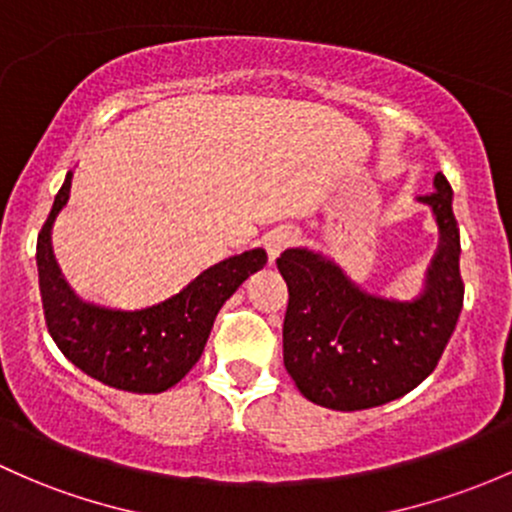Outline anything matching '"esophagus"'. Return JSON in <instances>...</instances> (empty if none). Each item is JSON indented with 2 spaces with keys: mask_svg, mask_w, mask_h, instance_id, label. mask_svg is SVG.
I'll return each mask as SVG.
<instances>
[{
  "mask_svg": "<svg viewBox=\"0 0 512 512\" xmlns=\"http://www.w3.org/2000/svg\"><path fill=\"white\" fill-rule=\"evenodd\" d=\"M294 240H297V233H294L292 228L272 230V233L265 238V247H267V255H270V260L272 262L277 260V257L282 255V252L287 250Z\"/></svg>",
  "mask_w": 512,
  "mask_h": 512,
  "instance_id": "34e87169",
  "label": "esophagus"
}]
</instances>
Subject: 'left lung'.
<instances>
[{
  "label": "left lung",
  "instance_id": "8db88e82",
  "mask_svg": "<svg viewBox=\"0 0 512 512\" xmlns=\"http://www.w3.org/2000/svg\"><path fill=\"white\" fill-rule=\"evenodd\" d=\"M429 196L441 242L424 292L395 299L365 292L309 247H289L277 270L289 289L284 368L306 400L338 412L380 407L414 390L437 368L464 306L459 223L446 176Z\"/></svg>",
  "mask_w": 512,
  "mask_h": 512
}]
</instances>
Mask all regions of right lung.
Here are the masks:
<instances>
[{"label":"right lung","instance_id":"obj_1","mask_svg":"<svg viewBox=\"0 0 512 512\" xmlns=\"http://www.w3.org/2000/svg\"><path fill=\"white\" fill-rule=\"evenodd\" d=\"M73 171L53 198L36 242L43 319L58 351L102 385L137 395L174 387L198 363L220 306L250 274L267 265L262 247L208 267L179 294L144 306L110 309L80 299L53 257L51 228L71 196Z\"/></svg>","mask_w":512,"mask_h":512}]
</instances>
